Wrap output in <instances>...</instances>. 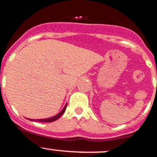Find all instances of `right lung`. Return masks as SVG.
Returning a JSON list of instances; mask_svg holds the SVG:
<instances>
[{"label":"right lung","mask_w":157,"mask_h":157,"mask_svg":"<svg viewBox=\"0 0 157 157\" xmlns=\"http://www.w3.org/2000/svg\"><path fill=\"white\" fill-rule=\"evenodd\" d=\"M66 107H67V104L65 105V107H64V109H63L62 110H61L60 113H58L57 115H56V116H54V117H50V118H47V119H40V120H33V121H40V122H52V121H54L57 120V119L59 118V117H61V115L63 114V113H64V111H65L66 110ZM30 120H32V119H30Z\"/></svg>","instance_id":"right-lung-1"}]
</instances>
